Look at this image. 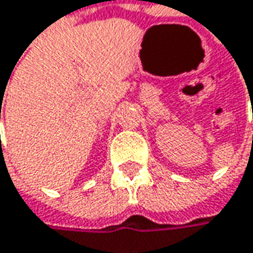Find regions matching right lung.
<instances>
[{
	"label": "right lung",
	"instance_id": "1",
	"mask_svg": "<svg viewBox=\"0 0 253 253\" xmlns=\"http://www.w3.org/2000/svg\"><path fill=\"white\" fill-rule=\"evenodd\" d=\"M0 119H1V113H0Z\"/></svg>",
	"mask_w": 253,
	"mask_h": 253
}]
</instances>
